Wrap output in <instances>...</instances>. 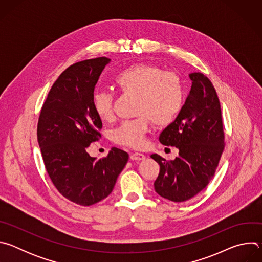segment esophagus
I'll return each instance as SVG.
<instances>
[{
  "instance_id": "1",
  "label": "esophagus",
  "mask_w": 262,
  "mask_h": 262,
  "mask_svg": "<svg viewBox=\"0 0 262 262\" xmlns=\"http://www.w3.org/2000/svg\"><path fill=\"white\" fill-rule=\"evenodd\" d=\"M130 160L132 161H143L145 160V156L143 154H140V152H134L130 155Z\"/></svg>"
}]
</instances>
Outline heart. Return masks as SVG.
<instances>
[{
    "instance_id": "obj_1",
    "label": "heart",
    "mask_w": 262,
    "mask_h": 262,
    "mask_svg": "<svg viewBox=\"0 0 262 262\" xmlns=\"http://www.w3.org/2000/svg\"><path fill=\"white\" fill-rule=\"evenodd\" d=\"M114 82L125 94H138V118L126 120L113 132L115 143L138 148L145 142L151 122L159 126L172 124L184 105V87L176 73L165 71L160 66L137 63L116 73ZM92 106L103 121L114 116V95L107 91H96L92 95Z\"/></svg>"
}]
</instances>
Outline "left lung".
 <instances>
[{
  "label": "left lung",
  "instance_id": "left-lung-1",
  "mask_svg": "<svg viewBox=\"0 0 262 262\" xmlns=\"http://www.w3.org/2000/svg\"><path fill=\"white\" fill-rule=\"evenodd\" d=\"M192 88L178 118L160 136L166 146H175L174 161L151 155L160 165L156 192L173 202H183L200 193L212 179L225 148L222 112L215 89L201 72L190 74Z\"/></svg>",
  "mask_w": 262,
  "mask_h": 262
}]
</instances>
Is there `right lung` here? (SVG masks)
<instances>
[{
	"label": "right lung",
	"mask_w": 262,
	"mask_h": 262,
	"mask_svg": "<svg viewBox=\"0 0 262 262\" xmlns=\"http://www.w3.org/2000/svg\"><path fill=\"white\" fill-rule=\"evenodd\" d=\"M111 60L99 57L66 68L52 86L41 107L37 139L47 172L58 192L71 202L90 206L107 197L128 161L113 147L105 158L89 156L87 147L101 138V119L92 95Z\"/></svg>",
	"instance_id": "obj_1"
}]
</instances>
